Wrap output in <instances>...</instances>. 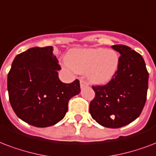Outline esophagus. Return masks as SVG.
<instances>
[{"mask_svg": "<svg viewBox=\"0 0 156 156\" xmlns=\"http://www.w3.org/2000/svg\"><path fill=\"white\" fill-rule=\"evenodd\" d=\"M80 87L83 88V87H88V83H87L86 81L81 80L80 81Z\"/></svg>", "mask_w": 156, "mask_h": 156, "instance_id": "esophagus-1", "label": "esophagus"}]
</instances>
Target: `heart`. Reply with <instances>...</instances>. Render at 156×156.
I'll return each instance as SVG.
<instances>
[{
    "instance_id": "heart-1",
    "label": "heart",
    "mask_w": 156,
    "mask_h": 156,
    "mask_svg": "<svg viewBox=\"0 0 156 156\" xmlns=\"http://www.w3.org/2000/svg\"><path fill=\"white\" fill-rule=\"evenodd\" d=\"M67 63L77 73H87L92 83L103 84L109 82L115 74L119 58L112 50L74 49L68 55Z\"/></svg>"
}]
</instances>
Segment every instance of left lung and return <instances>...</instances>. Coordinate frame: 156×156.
<instances>
[{
  "label": "left lung",
  "instance_id": "left-lung-1",
  "mask_svg": "<svg viewBox=\"0 0 156 156\" xmlns=\"http://www.w3.org/2000/svg\"><path fill=\"white\" fill-rule=\"evenodd\" d=\"M111 47L121 55L119 67L106 85L92 87L96 95L89 111L103 127L119 128L141 115L147 101L149 73L139 53L124 45Z\"/></svg>",
  "mask_w": 156,
  "mask_h": 156
}]
</instances>
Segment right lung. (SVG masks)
I'll return each mask as SVG.
<instances>
[{
    "mask_svg": "<svg viewBox=\"0 0 156 156\" xmlns=\"http://www.w3.org/2000/svg\"><path fill=\"white\" fill-rule=\"evenodd\" d=\"M61 68L53 47H33L16 55L7 77L9 99L20 119L37 128L55 125L65 117L80 83L59 80Z\"/></svg>",
    "mask_w": 156,
    "mask_h": 156,
    "instance_id": "right-lung-1",
    "label": "right lung"
}]
</instances>
